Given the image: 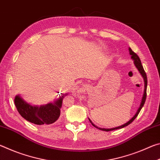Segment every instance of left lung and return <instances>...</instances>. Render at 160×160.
<instances>
[{"instance_id": "obj_1", "label": "left lung", "mask_w": 160, "mask_h": 160, "mask_svg": "<svg viewBox=\"0 0 160 160\" xmlns=\"http://www.w3.org/2000/svg\"><path fill=\"white\" fill-rule=\"evenodd\" d=\"M129 52H130V54L131 55V58L132 59V60L134 61V64L135 67L137 68L138 70V71L140 72V73L141 74V75L143 78V79H144V82H145V90H144V94H143V97H142V101H141V104H140V106L139 107L138 110V112H136V113H135V116L132 117L131 120H130L129 121H128L126 123L123 124V125L121 126H118V127H116V128H98V127L96 126L95 125H94V123H92V122L90 118H89V121H90V123H92V125L93 126L95 127V128H98L99 130H102V131H113V130H116V129H119V128H124V127L127 126L128 125H129L130 123H131L132 121H134V119H135V118L137 117L138 115L139 112H140V110H141V109L142 108V107L144 106V104L145 102V100H146V97H147V85H148V78H147V75H146V73L144 70V68H143V67L142 66V63H141V61H140V59L139 58V56L137 55L136 53H135V52H133V51H132V49L131 48H129Z\"/></svg>"}]
</instances>
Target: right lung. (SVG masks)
Masks as SVG:
<instances>
[{
	"mask_svg": "<svg viewBox=\"0 0 160 160\" xmlns=\"http://www.w3.org/2000/svg\"><path fill=\"white\" fill-rule=\"evenodd\" d=\"M64 94L60 96L54 103H49L44 106H32L18 95L15 98V105L18 112L25 120L36 125H48L57 121L61 114Z\"/></svg>",
	"mask_w": 160,
	"mask_h": 160,
	"instance_id": "obj_1",
	"label": "right lung"
}]
</instances>
